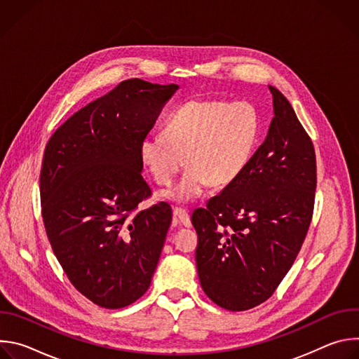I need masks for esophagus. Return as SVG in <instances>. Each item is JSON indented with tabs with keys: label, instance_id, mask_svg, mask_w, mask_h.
I'll list each match as a JSON object with an SVG mask.
<instances>
[{
	"label": "esophagus",
	"instance_id": "1",
	"mask_svg": "<svg viewBox=\"0 0 359 359\" xmlns=\"http://www.w3.org/2000/svg\"><path fill=\"white\" fill-rule=\"evenodd\" d=\"M173 216L179 220V223H182L184 227H190L191 226V222H190V217L187 215V212L184 209H180V208H175L173 209Z\"/></svg>",
	"mask_w": 359,
	"mask_h": 359
}]
</instances>
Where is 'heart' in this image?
<instances>
[{"label":"heart","mask_w":359,"mask_h":359,"mask_svg":"<svg viewBox=\"0 0 359 359\" xmlns=\"http://www.w3.org/2000/svg\"><path fill=\"white\" fill-rule=\"evenodd\" d=\"M262 128V115L248 100L191 99L170 112L163 132L142 139L139 153L161 186L172 184L184 163H190L180 182L163 193L186 203L212 183L227 186L237 180L259 146Z\"/></svg>","instance_id":"obj_1"}]
</instances>
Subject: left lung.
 <instances>
[{
    "mask_svg": "<svg viewBox=\"0 0 359 359\" xmlns=\"http://www.w3.org/2000/svg\"><path fill=\"white\" fill-rule=\"evenodd\" d=\"M274 118L243 175L196 209V264L206 295L245 311L269 299L294 264L314 212L311 137L285 96L270 86Z\"/></svg>",
    "mask_w": 359,
    "mask_h": 359,
    "instance_id": "obj_1",
    "label": "left lung"
}]
</instances>
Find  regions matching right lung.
<instances>
[{"label":"right lung","instance_id":"obj_1","mask_svg":"<svg viewBox=\"0 0 359 359\" xmlns=\"http://www.w3.org/2000/svg\"><path fill=\"white\" fill-rule=\"evenodd\" d=\"M177 85L128 79L74 114L45 146L41 212L54 254L72 285L116 310L149 288L172 208L151 196L142 176V139Z\"/></svg>","mask_w":359,"mask_h":359}]
</instances>
